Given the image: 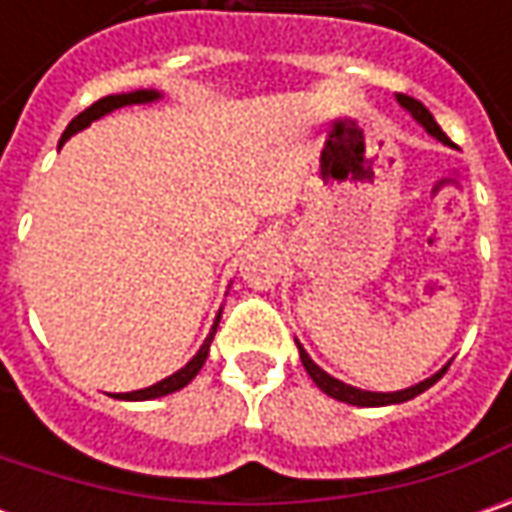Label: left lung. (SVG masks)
<instances>
[{"label": "left lung", "mask_w": 512, "mask_h": 512, "mask_svg": "<svg viewBox=\"0 0 512 512\" xmlns=\"http://www.w3.org/2000/svg\"><path fill=\"white\" fill-rule=\"evenodd\" d=\"M396 102L402 105L419 125H422L430 136H436L439 142H444V145H450V139L444 136V130L436 125V119H433V113L424 108L422 102H416L413 96H404V93H396ZM296 347H299V359H302V364H305L307 376L316 382V387L322 390V393H327V396H333V399H339V402L344 404H356V407H384V404H402L407 402V399H413V396H419V393H424L427 387H433V384L442 379L444 373H447V367H442L439 373H433L430 379H424V382L413 384V387H407V390H396V393H370V390H359V387H353V384H344L339 382V379H333L330 373H325L319 364L313 362L310 356H307V350L302 347V344L296 342Z\"/></svg>", "instance_id": "obj_1"}]
</instances>
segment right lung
<instances>
[{
    "mask_svg": "<svg viewBox=\"0 0 512 512\" xmlns=\"http://www.w3.org/2000/svg\"><path fill=\"white\" fill-rule=\"evenodd\" d=\"M162 93L159 90H133V93H113V96H105V99H99V102H93L88 110H82L73 122L68 125V130L62 133V142H68L73 133H79V130H85L90 122H96V119H102L105 113L116 108H125V105H148V102H156ZM222 316V313H219ZM219 316H216V322L210 327V333H207V339L199 347V353L190 359V362L182 367V370H176L173 376L168 379H162V382L150 384V387H142V390H133V393H116V399H125V402H148V399H159V396H170V393H176V390H182L185 384H190L196 379V373L202 370V364H205L207 353H210V342H213V336H216V327H219Z\"/></svg>",
    "mask_w": 512,
    "mask_h": 512,
    "instance_id": "obj_1",
    "label": "right lung"
}]
</instances>
